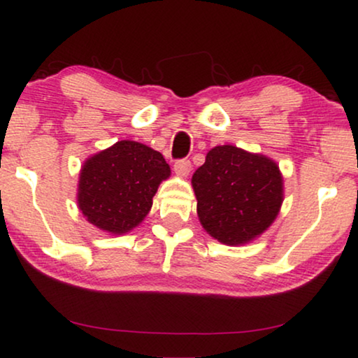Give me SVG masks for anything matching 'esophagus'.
<instances>
[{"instance_id": "obj_1", "label": "esophagus", "mask_w": 358, "mask_h": 358, "mask_svg": "<svg viewBox=\"0 0 358 358\" xmlns=\"http://www.w3.org/2000/svg\"><path fill=\"white\" fill-rule=\"evenodd\" d=\"M175 171L180 176H188L189 171H192V162L188 159H182L175 162Z\"/></svg>"}]
</instances>
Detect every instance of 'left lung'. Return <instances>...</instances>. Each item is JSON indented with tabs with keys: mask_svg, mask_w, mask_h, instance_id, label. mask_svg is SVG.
Listing matches in <instances>:
<instances>
[{
	"mask_svg": "<svg viewBox=\"0 0 358 358\" xmlns=\"http://www.w3.org/2000/svg\"><path fill=\"white\" fill-rule=\"evenodd\" d=\"M204 231L227 245L254 241L271 226L283 203L278 165L262 154L217 145L193 173Z\"/></svg>",
	"mask_w": 358,
	"mask_h": 358,
	"instance_id": "obj_1",
	"label": "left lung"
}]
</instances>
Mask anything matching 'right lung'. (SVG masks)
<instances>
[{
  "instance_id": "obj_1",
  "label": "right lung",
  "mask_w": 358,
  "mask_h": 358,
  "mask_svg": "<svg viewBox=\"0 0 358 358\" xmlns=\"http://www.w3.org/2000/svg\"><path fill=\"white\" fill-rule=\"evenodd\" d=\"M170 176L164 155L136 141H119L85 160L80 170V211L109 234H126L152 208L159 185Z\"/></svg>"
}]
</instances>
